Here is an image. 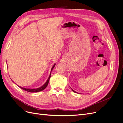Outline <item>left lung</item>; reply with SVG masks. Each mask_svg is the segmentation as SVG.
Returning <instances> with one entry per match:
<instances>
[{
  "instance_id": "1",
  "label": "left lung",
  "mask_w": 123,
  "mask_h": 123,
  "mask_svg": "<svg viewBox=\"0 0 123 123\" xmlns=\"http://www.w3.org/2000/svg\"><path fill=\"white\" fill-rule=\"evenodd\" d=\"M72 89V91H73V92H75V93H77V92H76V91H74V90H73V89Z\"/></svg>"
}]
</instances>
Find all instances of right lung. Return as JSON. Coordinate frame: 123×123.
Listing matches in <instances>:
<instances>
[{
    "label": "right lung",
    "mask_w": 123,
    "mask_h": 123,
    "mask_svg": "<svg viewBox=\"0 0 123 123\" xmlns=\"http://www.w3.org/2000/svg\"><path fill=\"white\" fill-rule=\"evenodd\" d=\"M55 66V64H54L53 65V66H52V67L51 68V72H50V75H49V77H48V79L46 81V82L44 83L42 86H41L39 88H36V89H30V88H23L22 87H20V86H18V87H20L21 89H23L24 90H25L26 91H28V92H39V91H43V90H44V89H45L47 87V86L48 85V83H49V80H50V77H51V72L52 71V70L53 69V68H54V67Z\"/></svg>",
    "instance_id": "add662e5"
}]
</instances>
